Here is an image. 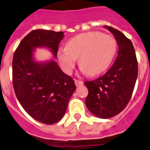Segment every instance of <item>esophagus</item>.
I'll use <instances>...</instances> for the list:
<instances>
[{"label":"esophagus","mask_w":150,"mask_h":150,"mask_svg":"<svg viewBox=\"0 0 150 150\" xmlns=\"http://www.w3.org/2000/svg\"><path fill=\"white\" fill-rule=\"evenodd\" d=\"M75 85L77 87L80 86V85H82L84 84L82 81H80V80H77V79H75Z\"/></svg>","instance_id":"34e87169"}]
</instances>
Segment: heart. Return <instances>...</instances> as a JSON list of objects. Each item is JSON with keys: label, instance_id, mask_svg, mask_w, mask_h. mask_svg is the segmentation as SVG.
I'll return each instance as SVG.
<instances>
[{"label": "heart", "instance_id": "obj_1", "mask_svg": "<svg viewBox=\"0 0 150 150\" xmlns=\"http://www.w3.org/2000/svg\"><path fill=\"white\" fill-rule=\"evenodd\" d=\"M117 50L112 36L99 32L84 33L71 38L66 48L58 52V59L66 74H71L79 57L83 72L91 76L104 72L111 63Z\"/></svg>", "mask_w": 150, "mask_h": 150}]
</instances>
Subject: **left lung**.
Wrapping results in <instances>:
<instances>
[{"label": "left lung", "mask_w": 150, "mask_h": 150, "mask_svg": "<svg viewBox=\"0 0 150 150\" xmlns=\"http://www.w3.org/2000/svg\"><path fill=\"white\" fill-rule=\"evenodd\" d=\"M114 35L118 45L114 65L102 77L85 81L88 94L87 108L102 119L113 117L124 110L133 94L138 75V63L131 41L120 31L104 26Z\"/></svg>", "instance_id": "8db88e82"}]
</instances>
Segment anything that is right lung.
Masks as SVG:
<instances>
[{
    "mask_svg": "<svg viewBox=\"0 0 150 150\" xmlns=\"http://www.w3.org/2000/svg\"><path fill=\"white\" fill-rule=\"evenodd\" d=\"M63 32L33 30L20 42L13 55V85L23 108L30 117L45 124H53L63 117L76 87L70 76L56 61ZM45 47L54 55L46 61H37L35 49Z\"/></svg>",
    "mask_w": 150,
    "mask_h": 150,
    "instance_id": "obj_1",
    "label": "right lung"
}]
</instances>
